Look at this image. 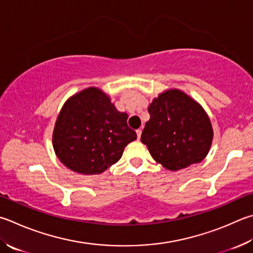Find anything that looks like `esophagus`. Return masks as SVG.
<instances>
[{
	"label": "esophagus",
	"mask_w": 253,
	"mask_h": 253,
	"mask_svg": "<svg viewBox=\"0 0 253 253\" xmlns=\"http://www.w3.org/2000/svg\"><path fill=\"white\" fill-rule=\"evenodd\" d=\"M136 132H137V138L140 139V136H141V130H140V129H138V130H136Z\"/></svg>",
	"instance_id": "esophagus-1"
}]
</instances>
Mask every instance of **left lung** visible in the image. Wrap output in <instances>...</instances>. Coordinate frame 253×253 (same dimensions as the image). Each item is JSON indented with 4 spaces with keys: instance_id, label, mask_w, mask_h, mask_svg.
<instances>
[{
    "instance_id": "8db88e82",
    "label": "left lung",
    "mask_w": 253,
    "mask_h": 253,
    "mask_svg": "<svg viewBox=\"0 0 253 253\" xmlns=\"http://www.w3.org/2000/svg\"><path fill=\"white\" fill-rule=\"evenodd\" d=\"M141 142L156 162L171 171L198 164L208 155L213 129L208 114L189 95L167 89L149 104Z\"/></svg>"
}]
</instances>
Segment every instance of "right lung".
Here are the masks:
<instances>
[{"mask_svg": "<svg viewBox=\"0 0 253 253\" xmlns=\"http://www.w3.org/2000/svg\"><path fill=\"white\" fill-rule=\"evenodd\" d=\"M127 118L128 115L118 112L111 97L97 87L71 96L63 105L53 131V148L59 162L82 174L104 172L137 138Z\"/></svg>", "mask_w": 253, "mask_h": 253, "instance_id": "1", "label": "right lung"}]
</instances>
